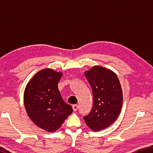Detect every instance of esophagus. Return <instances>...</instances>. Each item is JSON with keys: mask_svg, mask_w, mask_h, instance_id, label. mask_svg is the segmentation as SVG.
Masks as SVG:
<instances>
[{"mask_svg": "<svg viewBox=\"0 0 153 153\" xmlns=\"http://www.w3.org/2000/svg\"><path fill=\"white\" fill-rule=\"evenodd\" d=\"M77 108H78V106H77V105H74L73 106H72V108H73L74 111H76L77 110Z\"/></svg>", "mask_w": 153, "mask_h": 153, "instance_id": "esophagus-1", "label": "esophagus"}]
</instances>
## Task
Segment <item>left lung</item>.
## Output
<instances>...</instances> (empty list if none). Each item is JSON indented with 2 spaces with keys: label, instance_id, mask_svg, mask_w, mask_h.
Wrapping results in <instances>:
<instances>
[{
  "label": "left lung",
  "instance_id": "8db88e82",
  "mask_svg": "<svg viewBox=\"0 0 153 153\" xmlns=\"http://www.w3.org/2000/svg\"><path fill=\"white\" fill-rule=\"evenodd\" d=\"M84 75L91 86L93 107L84 119L93 131L110 126L120 115L123 104L121 84L115 72L101 66H93Z\"/></svg>",
  "mask_w": 153,
  "mask_h": 153
}]
</instances>
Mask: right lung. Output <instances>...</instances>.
Returning <instances> with one entry per match:
<instances>
[{
	"instance_id": "right-lung-1",
	"label": "right lung",
	"mask_w": 153,
	"mask_h": 153,
	"mask_svg": "<svg viewBox=\"0 0 153 153\" xmlns=\"http://www.w3.org/2000/svg\"><path fill=\"white\" fill-rule=\"evenodd\" d=\"M62 72L46 68L37 72L26 85L24 102L28 117L38 128L53 132L73 112L58 88Z\"/></svg>"
}]
</instances>
